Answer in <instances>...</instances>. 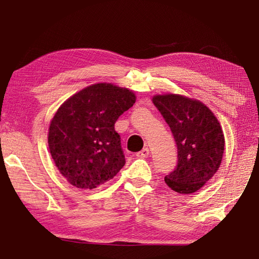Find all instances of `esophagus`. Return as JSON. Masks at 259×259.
<instances>
[{
    "label": "esophagus",
    "mask_w": 259,
    "mask_h": 259,
    "mask_svg": "<svg viewBox=\"0 0 259 259\" xmlns=\"http://www.w3.org/2000/svg\"><path fill=\"white\" fill-rule=\"evenodd\" d=\"M149 156V149L148 148H144L143 150H140L139 153H137V157L138 158H146V157Z\"/></svg>",
    "instance_id": "obj_1"
}]
</instances>
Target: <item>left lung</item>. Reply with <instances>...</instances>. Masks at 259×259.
<instances>
[{
  "label": "left lung",
  "mask_w": 259,
  "mask_h": 259,
  "mask_svg": "<svg viewBox=\"0 0 259 259\" xmlns=\"http://www.w3.org/2000/svg\"><path fill=\"white\" fill-rule=\"evenodd\" d=\"M153 103L177 145V166L165 176V183L180 194L194 193L221 165L225 135L220 122L205 104L184 95L157 94Z\"/></svg>",
  "instance_id": "obj_1"
}]
</instances>
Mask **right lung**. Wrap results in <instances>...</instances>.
<instances>
[{
    "label": "right lung",
    "instance_id": "add662e5",
    "mask_svg": "<svg viewBox=\"0 0 259 259\" xmlns=\"http://www.w3.org/2000/svg\"><path fill=\"white\" fill-rule=\"evenodd\" d=\"M136 102V94L98 83L70 96L56 111L48 133L49 151L69 184L93 190L112 180L125 164L114 123Z\"/></svg>",
    "mask_w": 259,
    "mask_h": 259
}]
</instances>
